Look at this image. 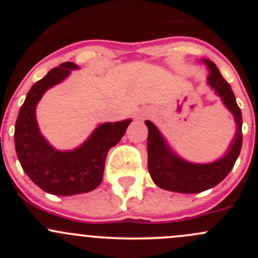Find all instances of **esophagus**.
<instances>
[{"label": "esophagus", "instance_id": "esophagus-1", "mask_svg": "<svg viewBox=\"0 0 258 258\" xmlns=\"http://www.w3.org/2000/svg\"><path fill=\"white\" fill-rule=\"evenodd\" d=\"M148 114H150V112H144L141 114V116H140V118H145V117H147Z\"/></svg>", "mask_w": 258, "mask_h": 258}]
</instances>
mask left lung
I'll use <instances>...</instances> for the list:
<instances>
[{"label":"left lung","mask_w":258,"mask_h":258,"mask_svg":"<svg viewBox=\"0 0 258 258\" xmlns=\"http://www.w3.org/2000/svg\"><path fill=\"white\" fill-rule=\"evenodd\" d=\"M210 71L209 85L222 98V102L235 117L236 135L227 153L211 163H192L173 153L167 142L151 121L148 128V172L158 187L179 194H199L212 188L230 173L242 147V114L230 83L222 77L217 66L210 59H202Z\"/></svg>","instance_id":"8db88e82"}]
</instances>
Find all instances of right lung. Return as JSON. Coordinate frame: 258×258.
Here are the masks:
<instances>
[{"mask_svg": "<svg viewBox=\"0 0 258 258\" xmlns=\"http://www.w3.org/2000/svg\"><path fill=\"white\" fill-rule=\"evenodd\" d=\"M77 69L74 62H64L37 81L26 96L15 126V147L23 171L40 188L57 196L86 194L98 187L108 150L118 144L131 123L124 119L100 124L74 151H57L46 141L38 130L36 106L48 88Z\"/></svg>", "mask_w": 258, "mask_h": 258, "instance_id": "right-lung-1", "label": "right lung"}]
</instances>
